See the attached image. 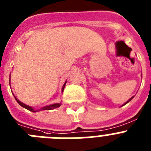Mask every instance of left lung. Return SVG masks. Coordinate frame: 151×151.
I'll return each mask as SVG.
<instances>
[{"instance_id": "obj_1", "label": "left lung", "mask_w": 151, "mask_h": 151, "mask_svg": "<svg viewBox=\"0 0 151 151\" xmlns=\"http://www.w3.org/2000/svg\"><path fill=\"white\" fill-rule=\"evenodd\" d=\"M133 97H131L130 99H129V101H126V102H125V104H123V105H122V106H124V105H125V104H127V103H129V101H132V99Z\"/></svg>"}]
</instances>
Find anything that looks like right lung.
Returning <instances> with one entry per match:
<instances>
[{"label":"right lung","mask_w":151,"mask_h":151,"mask_svg":"<svg viewBox=\"0 0 151 151\" xmlns=\"http://www.w3.org/2000/svg\"><path fill=\"white\" fill-rule=\"evenodd\" d=\"M66 82L64 83L63 86V88H62V91H63L64 90V88H65V85H66ZM15 99L17 100V103H18L21 106H22V107L24 108H26V109H27L28 110H29V111H32V112H37V111H41V110H53V109H55V108H57V107H59L61 105V104L60 103V104H51V105H49V106H44V107H42L41 109V110H35L34 109H33L32 106H28V105H26V104H24L23 103L20 102V101H19V100H17V98L15 97Z\"/></svg>","instance_id":"right-lung-1"}]
</instances>
